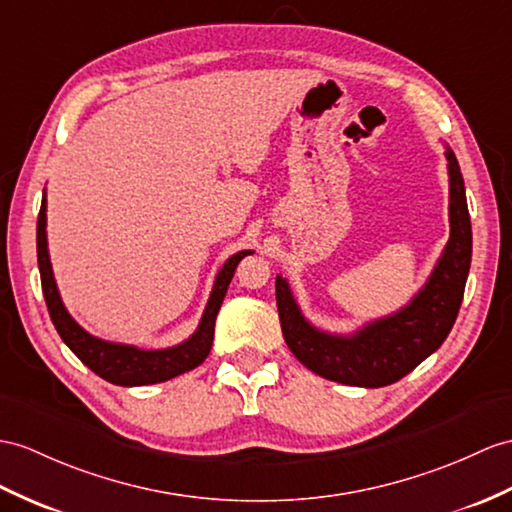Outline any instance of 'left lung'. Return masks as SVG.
Wrapping results in <instances>:
<instances>
[{"instance_id":"8db88e82","label":"left lung","mask_w":512,"mask_h":512,"mask_svg":"<svg viewBox=\"0 0 512 512\" xmlns=\"http://www.w3.org/2000/svg\"><path fill=\"white\" fill-rule=\"evenodd\" d=\"M450 176V241L423 289L397 313L367 323L354 334L315 328L299 310L291 286L276 278V302L284 341L317 376L350 386L393 384L439 350L463 304L471 265V221L458 160L445 149Z\"/></svg>"}]
</instances>
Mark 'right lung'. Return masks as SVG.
<instances>
[{
  "label": "right lung",
  "instance_id": "add662e5",
  "mask_svg": "<svg viewBox=\"0 0 512 512\" xmlns=\"http://www.w3.org/2000/svg\"><path fill=\"white\" fill-rule=\"evenodd\" d=\"M47 199L43 193L39 221H36V258H39V271H41V286L45 295V304L52 317L54 328L58 330L60 339L67 343L69 350L76 354L82 363L95 371L99 378L106 382L119 384V386H145L165 382L195 369L202 365L206 356L210 354L215 339V319L219 308L223 304V297L230 286V280L236 271V265L252 254V249H243V252L234 254L226 260V265L217 273V280L213 284V293L208 297V304L204 308L202 321H199L197 330L182 341L180 345L167 347V350H141L134 345L123 343H110L104 339L86 332L80 323L73 319L65 304H62L58 286L54 280L52 263H49L47 252Z\"/></svg>",
  "mask_w": 512,
  "mask_h": 512
}]
</instances>
